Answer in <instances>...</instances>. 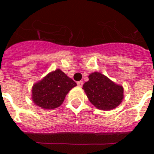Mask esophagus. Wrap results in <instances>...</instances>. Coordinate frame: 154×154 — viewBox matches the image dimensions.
Listing matches in <instances>:
<instances>
[{
  "instance_id": "esophagus-1",
  "label": "esophagus",
  "mask_w": 154,
  "mask_h": 154,
  "mask_svg": "<svg viewBox=\"0 0 154 154\" xmlns=\"http://www.w3.org/2000/svg\"><path fill=\"white\" fill-rule=\"evenodd\" d=\"M77 85H78V86L82 87V85H83V82H82V81L78 82H77Z\"/></svg>"
}]
</instances>
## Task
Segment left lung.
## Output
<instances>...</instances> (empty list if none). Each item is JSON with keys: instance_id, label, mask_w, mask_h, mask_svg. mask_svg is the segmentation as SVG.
Segmentation results:
<instances>
[{"instance_id": "obj_1", "label": "left lung", "mask_w": 154, "mask_h": 154, "mask_svg": "<svg viewBox=\"0 0 154 154\" xmlns=\"http://www.w3.org/2000/svg\"><path fill=\"white\" fill-rule=\"evenodd\" d=\"M82 89L90 103L99 109H112L123 99V87L99 72L89 75V81L84 83Z\"/></svg>"}]
</instances>
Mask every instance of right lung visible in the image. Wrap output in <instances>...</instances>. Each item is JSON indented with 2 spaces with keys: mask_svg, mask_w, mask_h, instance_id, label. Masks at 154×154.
Returning <instances> with one entry per match:
<instances>
[{
  "mask_svg": "<svg viewBox=\"0 0 154 154\" xmlns=\"http://www.w3.org/2000/svg\"><path fill=\"white\" fill-rule=\"evenodd\" d=\"M76 85L60 69L49 73L42 81L34 85L32 99L43 109H55L62 104L68 92Z\"/></svg>",
  "mask_w": 154,
  "mask_h": 154,
  "instance_id": "1",
  "label": "right lung"
}]
</instances>
